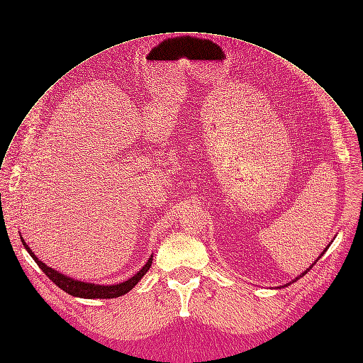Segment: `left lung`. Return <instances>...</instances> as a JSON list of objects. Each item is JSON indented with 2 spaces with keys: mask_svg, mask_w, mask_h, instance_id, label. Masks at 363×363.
<instances>
[{
  "mask_svg": "<svg viewBox=\"0 0 363 363\" xmlns=\"http://www.w3.org/2000/svg\"><path fill=\"white\" fill-rule=\"evenodd\" d=\"M325 250H327V248H325ZM323 254H324V252H323ZM323 254H321V255H323ZM313 264H315V262H313ZM309 269H311V267H309ZM309 269H308V270H309ZM305 273H306V272H305ZM305 273H303V274H305ZM303 274H302V276H303ZM302 276H301V277H302Z\"/></svg>",
  "mask_w": 363,
  "mask_h": 363,
  "instance_id": "1",
  "label": "left lung"
}]
</instances>
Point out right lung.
Returning a JSON list of instances; mask_svg holds the SVG:
<instances>
[{
  "instance_id": "add662e5",
  "label": "right lung",
  "mask_w": 363,
  "mask_h": 363,
  "mask_svg": "<svg viewBox=\"0 0 363 363\" xmlns=\"http://www.w3.org/2000/svg\"><path fill=\"white\" fill-rule=\"evenodd\" d=\"M21 242L24 245V248L28 250V252L32 255V258L36 261V264L39 265V269L50 277V280H52L60 289H62L64 292L69 294L71 296H77V298H86V299H112V298H118L123 296L127 292H130L131 289L141 280V277L147 273V270L150 269L152 261H153V255L149 258L147 264L131 279H128L127 281H123L119 284H112V286H101V284H91V283H84V281H79V280H72L58 272H55L54 269L48 267L46 264H43L42 261L38 259V257L30 251L29 245H26L23 238Z\"/></svg>"
}]
</instances>
